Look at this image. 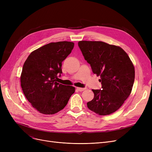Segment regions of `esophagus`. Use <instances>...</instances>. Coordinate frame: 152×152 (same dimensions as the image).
Here are the masks:
<instances>
[{
  "label": "esophagus",
  "instance_id": "obj_1",
  "mask_svg": "<svg viewBox=\"0 0 152 152\" xmlns=\"http://www.w3.org/2000/svg\"><path fill=\"white\" fill-rule=\"evenodd\" d=\"M77 89L79 91H83L86 89V88L85 87H84V88H81V87H77Z\"/></svg>",
  "mask_w": 152,
  "mask_h": 152
}]
</instances>
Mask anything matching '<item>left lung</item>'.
Here are the masks:
<instances>
[{
  "instance_id": "8db88e82",
  "label": "left lung",
  "mask_w": 152,
  "mask_h": 152,
  "mask_svg": "<svg viewBox=\"0 0 152 152\" xmlns=\"http://www.w3.org/2000/svg\"><path fill=\"white\" fill-rule=\"evenodd\" d=\"M78 45L102 86V89H93L94 98L87 107L100 115L117 111L129 96L134 82L129 57L121 48L101 41H79Z\"/></svg>"
}]
</instances>
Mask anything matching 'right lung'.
Listing matches in <instances>:
<instances>
[{"label": "right lung", "instance_id": "1", "mask_svg": "<svg viewBox=\"0 0 152 152\" xmlns=\"http://www.w3.org/2000/svg\"><path fill=\"white\" fill-rule=\"evenodd\" d=\"M74 43L51 42L34 50L27 58L21 75V86L26 99L38 112L52 115L65 107L75 88L56 82L62 73V61Z\"/></svg>", "mask_w": 152, "mask_h": 152}]
</instances>
